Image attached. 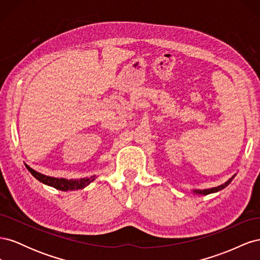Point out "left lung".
Returning <instances> with one entry per match:
<instances>
[{
	"instance_id": "obj_1",
	"label": "left lung",
	"mask_w": 260,
	"mask_h": 260,
	"mask_svg": "<svg viewBox=\"0 0 260 260\" xmlns=\"http://www.w3.org/2000/svg\"><path fill=\"white\" fill-rule=\"evenodd\" d=\"M234 177H235V175L232 178H230L229 180H228L224 184H221V185L216 186V187H211V188H205V190H194L193 192L196 193V194H202V195H207V194H210V193H216V192H218L220 190H223L225 186L229 185Z\"/></svg>"
}]
</instances>
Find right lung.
I'll list each match as a JSON object with an SVG mask.
<instances>
[{
    "label": "right lung",
    "mask_w": 260,
    "mask_h": 260,
    "mask_svg": "<svg viewBox=\"0 0 260 260\" xmlns=\"http://www.w3.org/2000/svg\"><path fill=\"white\" fill-rule=\"evenodd\" d=\"M26 168L31 172L37 180L40 181V182L53 186L57 190L60 191H74V190H79V188H83L86 185H89L92 181L95 180V176H92L90 178H83L80 180H67V179H62V178H53L49 176H44L40 172H38L34 170L32 168H30L28 165H26Z\"/></svg>",
    "instance_id": "obj_1"
}]
</instances>
